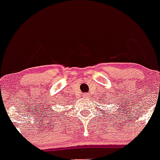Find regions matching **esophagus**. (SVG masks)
<instances>
[{
	"label": "esophagus",
	"instance_id": "obj_1",
	"mask_svg": "<svg viewBox=\"0 0 160 160\" xmlns=\"http://www.w3.org/2000/svg\"><path fill=\"white\" fill-rule=\"evenodd\" d=\"M88 94H87V93H86V94H84V96H83V97L84 98H88Z\"/></svg>",
	"mask_w": 160,
	"mask_h": 160
}]
</instances>
